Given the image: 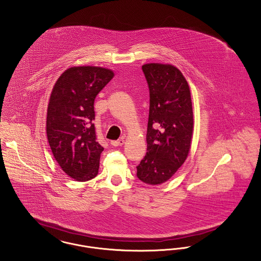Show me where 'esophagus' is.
Segmentation results:
<instances>
[{
    "instance_id": "obj_1",
    "label": "esophagus",
    "mask_w": 261,
    "mask_h": 261,
    "mask_svg": "<svg viewBox=\"0 0 261 261\" xmlns=\"http://www.w3.org/2000/svg\"><path fill=\"white\" fill-rule=\"evenodd\" d=\"M110 144H111L112 146H114V147L122 146L123 144H124V140H123V139H119V140H117V141H111Z\"/></svg>"
}]
</instances>
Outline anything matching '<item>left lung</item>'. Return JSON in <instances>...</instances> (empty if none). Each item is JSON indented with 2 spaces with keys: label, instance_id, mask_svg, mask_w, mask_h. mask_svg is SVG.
Listing matches in <instances>:
<instances>
[{
  "label": "left lung",
  "instance_id": "obj_1",
  "mask_svg": "<svg viewBox=\"0 0 261 261\" xmlns=\"http://www.w3.org/2000/svg\"><path fill=\"white\" fill-rule=\"evenodd\" d=\"M150 92L147 153L137 168V177L147 184L166 182L184 165L191 145L193 111L188 84L171 66H142Z\"/></svg>",
  "mask_w": 261,
  "mask_h": 261
}]
</instances>
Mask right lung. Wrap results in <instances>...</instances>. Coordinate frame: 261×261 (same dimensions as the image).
<instances>
[{"label": "right lung", "mask_w": 261, "mask_h": 261, "mask_svg": "<svg viewBox=\"0 0 261 261\" xmlns=\"http://www.w3.org/2000/svg\"><path fill=\"white\" fill-rule=\"evenodd\" d=\"M114 74L100 67H73L56 82L47 109L46 132L61 169L77 181L96 176L100 153L96 138L94 99Z\"/></svg>", "instance_id": "add662e5"}]
</instances>
